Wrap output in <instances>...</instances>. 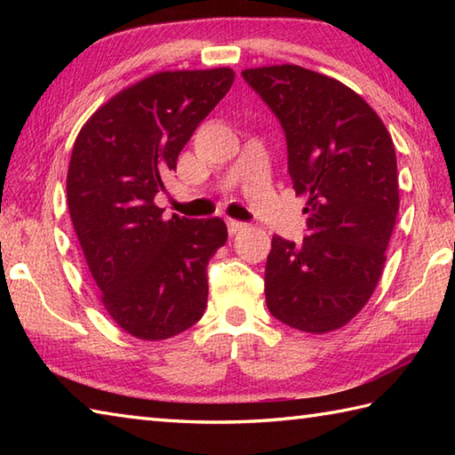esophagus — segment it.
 Segmentation results:
<instances>
[{"label": "esophagus", "instance_id": "esophagus-1", "mask_svg": "<svg viewBox=\"0 0 455 455\" xmlns=\"http://www.w3.org/2000/svg\"><path fill=\"white\" fill-rule=\"evenodd\" d=\"M227 227H228L230 235H236V233H240V230L246 228V222H243V220H227Z\"/></svg>", "mask_w": 455, "mask_h": 455}]
</instances>
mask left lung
I'll use <instances>...</instances> for the list:
<instances>
[{
	"label": "left lung",
	"mask_w": 455,
	"mask_h": 455,
	"mask_svg": "<svg viewBox=\"0 0 455 455\" xmlns=\"http://www.w3.org/2000/svg\"><path fill=\"white\" fill-rule=\"evenodd\" d=\"M243 78L282 123L293 189L307 197L303 243L272 238L267 308L297 331H336L370 301L383 272L399 211L391 134L360 95L328 76L283 64Z\"/></svg>",
	"instance_id": "1"
}]
</instances>
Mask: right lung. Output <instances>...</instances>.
<instances>
[{"instance_id":"right-lung-1","label":"right lung","mask_w":455,"mask_h":455,"mask_svg":"<svg viewBox=\"0 0 455 455\" xmlns=\"http://www.w3.org/2000/svg\"><path fill=\"white\" fill-rule=\"evenodd\" d=\"M235 82L230 68L160 72L95 111L74 142L66 193L101 301L124 332L164 340L207 307L219 217H164L154 197L181 148Z\"/></svg>"}]
</instances>
